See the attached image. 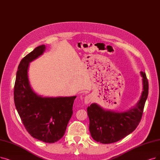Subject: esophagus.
Segmentation results:
<instances>
[{"label":"esophagus","instance_id":"1","mask_svg":"<svg viewBox=\"0 0 160 160\" xmlns=\"http://www.w3.org/2000/svg\"><path fill=\"white\" fill-rule=\"evenodd\" d=\"M91 101H92V98H91L90 95L86 96V97L84 98V102H85V104H86L91 103Z\"/></svg>","mask_w":160,"mask_h":160}]
</instances>
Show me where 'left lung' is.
Returning a JSON list of instances; mask_svg holds the SVG:
<instances>
[{
  "label": "left lung",
  "mask_w": 160,
  "mask_h": 160,
  "mask_svg": "<svg viewBox=\"0 0 160 160\" xmlns=\"http://www.w3.org/2000/svg\"><path fill=\"white\" fill-rule=\"evenodd\" d=\"M142 78L143 91L135 106L123 112L106 110L97 104L87 108L89 131L98 142L110 144L123 138L135 130L141 120L146 100L148 94V81L144 72Z\"/></svg>",
  "instance_id": "8db88e82"
}]
</instances>
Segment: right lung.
Instances as JSON below:
<instances>
[{"instance_id": "1", "label": "right lung", "mask_w": 160, "mask_h": 160, "mask_svg": "<svg viewBox=\"0 0 160 160\" xmlns=\"http://www.w3.org/2000/svg\"><path fill=\"white\" fill-rule=\"evenodd\" d=\"M45 48L44 44L37 47L21 60L16 73L14 99L19 116L31 136L54 143L64 135L76 96L43 97L33 91L28 78L29 63L42 55Z\"/></svg>"}]
</instances>
